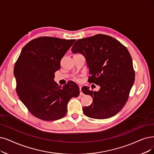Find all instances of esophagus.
Masks as SVG:
<instances>
[{"label": "esophagus", "instance_id": "1", "mask_svg": "<svg viewBox=\"0 0 154 154\" xmlns=\"http://www.w3.org/2000/svg\"><path fill=\"white\" fill-rule=\"evenodd\" d=\"M79 91H80V93H79V95H80L81 96L83 95V92L82 91V86H79Z\"/></svg>", "mask_w": 154, "mask_h": 154}]
</instances>
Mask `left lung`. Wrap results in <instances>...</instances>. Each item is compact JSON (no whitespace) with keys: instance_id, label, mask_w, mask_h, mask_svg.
Segmentation results:
<instances>
[{"instance_id":"1","label":"left lung","mask_w":154,"mask_h":154,"mask_svg":"<svg viewBox=\"0 0 154 154\" xmlns=\"http://www.w3.org/2000/svg\"><path fill=\"white\" fill-rule=\"evenodd\" d=\"M73 54L85 56L91 76L88 82L99 85L98 91L82 88L83 93L93 98L83 113L89 118L103 119L111 118L123 108L134 82V70L127 48L110 36L97 34L78 40Z\"/></svg>"}]
</instances>
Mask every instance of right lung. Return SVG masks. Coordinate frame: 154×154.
Instances as JSON below:
<instances>
[{
    "label": "right lung",
    "mask_w": 154,
    "mask_h": 154,
    "mask_svg": "<svg viewBox=\"0 0 154 154\" xmlns=\"http://www.w3.org/2000/svg\"><path fill=\"white\" fill-rule=\"evenodd\" d=\"M75 40L42 36L23 48L14 68L16 92L36 118L44 121L62 118L69 100L78 97L79 88L74 82L62 87L54 80L60 60Z\"/></svg>",
    "instance_id": "add662e5"
}]
</instances>
